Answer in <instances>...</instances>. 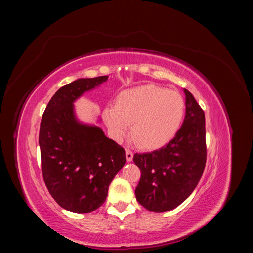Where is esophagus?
I'll return each instance as SVG.
<instances>
[{
  "label": "esophagus",
  "mask_w": 253,
  "mask_h": 253,
  "mask_svg": "<svg viewBox=\"0 0 253 253\" xmlns=\"http://www.w3.org/2000/svg\"><path fill=\"white\" fill-rule=\"evenodd\" d=\"M133 156H134L133 152L129 151L128 149H126V162H127V163H131V162H132V160H133Z\"/></svg>",
  "instance_id": "34e87169"
}]
</instances>
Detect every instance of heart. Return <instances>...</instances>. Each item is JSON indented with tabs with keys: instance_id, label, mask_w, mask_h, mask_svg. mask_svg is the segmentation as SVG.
Instances as JSON below:
<instances>
[{
	"instance_id": "heart-1",
	"label": "heart",
	"mask_w": 253,
	"mask_h": 253,
	"mask_svg": "<svg viewBox=\"0 0 253 253\" xmlns=\"http://www.w3.org/2000/svg\"><path fill=\"white\" fill-rule=\"evenodd\" d=\"M186 112L183 97L154 84L126 89L102 116L114 139L120 140L128 126L131 136L143 149H155L169 141L179 129Z\"/></svg>"
}]
</instances>
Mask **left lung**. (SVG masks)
<instances>
[{"label": "left lung", "mask_w": 253, "mask_h": 253, "mask_svg": "<svg viewBox=\"0 0 253 253\" xmlns=\"http://www.w3.org/2000/svg\"><path fill=\"white\" fill-rule=\"evenodd\" d=\"M186 116L174 138L151 153H136L141 171L135 190L138 203L149 211H170L185 202L196 188L206 165L205 114L186 88Z\"/></svg>", "instance_id": "1"}]
</instances>
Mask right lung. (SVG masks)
<instances>
[{
    "mask_svg": "<svg viewBox=\"0 0 253 253\" xmlns=\"http://www.w3.org/2000/svg\"><path fill=\"white\" fill-rule=\"evenodd\" d=\"M108 78H79L66 84L52 96L42 116L39 145L45 185L53 200L73 213L98 209L126 164L124 148L99 126L80 121L75 112L76 100Z\"/></svg>",
    "mask_w": 253,
    "mask_h": 253,
    "instance_id": "right-lung-1",
    "label": "right lung"
}]
</instances>
